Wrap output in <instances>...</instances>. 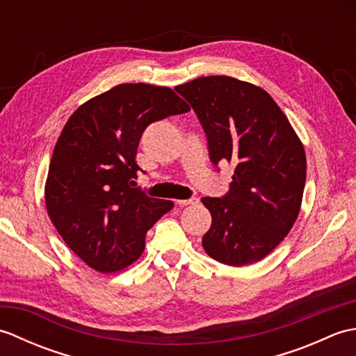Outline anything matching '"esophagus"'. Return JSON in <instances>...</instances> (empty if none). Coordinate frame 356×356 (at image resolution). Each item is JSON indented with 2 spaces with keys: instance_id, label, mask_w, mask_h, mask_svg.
Returning a JSON list of instances; mask_svg holds the SVG:
<instances>
[{
  "instance_id": "1",
  "label": "esophagus",
  "mask_w": 356,
  "mask_h": 356,
  "mask_svg": "<svg viewBox=\"0 0 356 356\" xmlns=\"http://www.w3.org/2000/svg\"><path fill=\"white\" fill-rule=\"evenodd\" d=\"M177 203L180 207H188V205H195V203H199L197 197H191V199H186V200H177Z\"/></svg>"
}]
</instances>
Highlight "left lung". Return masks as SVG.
<instances>
[{"mask_svg":"<svg viewBox=\"0 0 356 356\" xmlns=\"http://www.w3.org/2000/svg\"><path fill=\"white\" fill-rule=\"evenodd\" d=\"M208 138L216 165H236L225 197H203L211 228L205 252L228 266H248L282 243L300 214L306 184L303 142L268 92L225 74L177 86Z\"/></svg>","mask_w":356,"mask_h":356,"instance_id":"1","label":"left lung"}]
</instances>
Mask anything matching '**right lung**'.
<instances>
[{
	"mask_svg": "<svg viewBox=\"0 0 356 356\" xmlns=\"http://www.w3.org/2000/svg\"><path fill=\"white\" fill-rule=\"evenodd\" d=\"M190 111L170 87L125 82L84 102L55 145L44 199L65 245L97 272H120L139 259L147 231L171 200L134 188L143 130Z\"/></svg>",
	"mask_w": 356,
	"mask_h": 356,
	"instance_id": "add662e5",
	"label": "right lung"
}]
</instances>
